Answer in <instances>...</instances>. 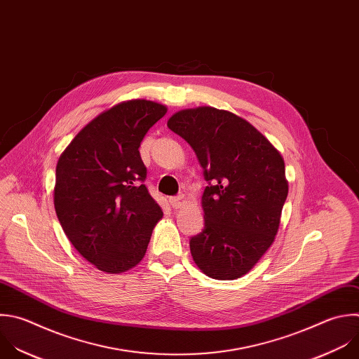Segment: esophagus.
Segmentation results:
<instances>
[{"label": "esophagus", "instance_id": "34e87169", "mask_svg": "<svg viewBox=\"0 0 359 359\" xmlns=\"http://www.w3.org/2000/svg\"><path fill=\"white\" fill-rule=\"evenodd\" d=\"M169 203H170L172 208L177 210V208H182V207L186 204V197H184L183 194H179V196L170 197V198H169Z\"/></svg>", "mask_w": 359, "mask_h": 359}]
</instances>
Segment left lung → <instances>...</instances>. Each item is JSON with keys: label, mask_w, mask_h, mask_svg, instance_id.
I'll return each mask as SVG.
<instances>
[{"label": "left lung", "mask_w": 359, "mask_h": 359, "mask_svg": "<svg viewBox=\"0 0 359 359\" xmlns=\"http://www.w3.org/2000/svg\"><path fill=\"white\" fill-rule=\"evenodd\" d=\"M168 127L193 148L208 183L191 257L212 279L241 278L275 241L289 191L283 158L255 127L224 109H183Z\"/></svg>", "instance_id": "1"}]
</instances>
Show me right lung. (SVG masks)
Here are the masks:
<instances>
[{
    "label": "right lung",
    "instance_id": "add662e5",
    "mask_svg": "<svg viewBox=\"0 0 359 359\" xmlns=\"http://www.w3.org/2000/svg\"><path fill=\"white\" fill-rule=\"evenodd\" d=\"M166 111L147 100L118 104L87 124L59 158L57 218L73 247L102 272L138 265L163 215L144 184L140 147Z\"/></svg>",
    "mask_w": 359,
    "mask_h": 359
}]
</instances>
